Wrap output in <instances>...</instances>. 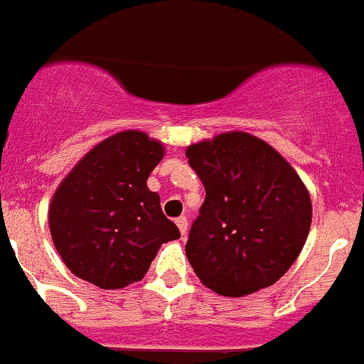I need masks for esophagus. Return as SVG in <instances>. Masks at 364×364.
<instances>
[{
    "mask_svg": "<svg viewBox=\"0 0 364 364\" xmlns=\"http://www.w3.org/2000/svg\"><path fill=\"white\" fill-rule=\"evenodd\" d=\"M176 227L180 229V234H182V238H186V234H188V218H178L176 219Z\"/></svg>",
    "mask_w": 364,
    "mask_h": 364,
    "instance_id": "esophagus-1",
    "label": "esophagus"
}]
</instances>
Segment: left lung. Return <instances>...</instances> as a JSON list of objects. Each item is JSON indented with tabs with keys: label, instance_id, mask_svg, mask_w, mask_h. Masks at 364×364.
<instances>
[{
	"label": "left lung",
	"instance_id": "1",
	"mask_svg": "<svg viewBox=\"0 0 364 364\" xmlns=\"http://www.w3.org/2000/svg\"><path fill=\"white\" fill-rule=\"evenodd\" d=\"M186 156L206 189L186 243L200 283L229 297L277 283L307 242V186L277 150L247 132L193 143Z\"/></svg>",
	"mask_w": 364,
	"mask_h": 364
}]
</instances>
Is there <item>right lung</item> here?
I'll return each mask as SVG.
<instances>
[{
	"instance_id": "obj_1",
	"label": "right lung",
	"mask_w": 364,
	"mask_h": 364,
	"mask_svg": "<svg viewBox=\"0 0 364 364\" xmlns=\"http://www.w3.org/2000/svg\"><path fill=\"white\" fill-rule=\"evenodd\" d=\"M165 146L141 130L109 135L57 186L48 208L53 245L76 277L104 290L137 283L161 243L180 238L146 186Z\"/></svg>"
}]
</instances>
